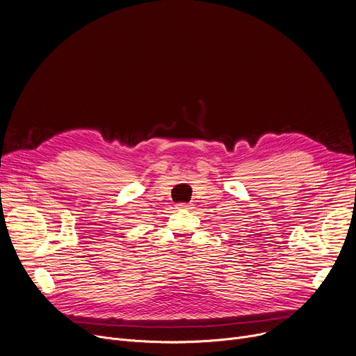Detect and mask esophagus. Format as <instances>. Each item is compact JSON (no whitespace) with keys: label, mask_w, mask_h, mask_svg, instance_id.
<instances>
[{"label":"esophagus","mask_w":356,"mask_h":356,"mask_svg":"<svg viewBox=\"0 0 356 356\" xmlns=\"http://www.w3.org/2000/svg\"><path fill=\"white\" fill-rule=\"evenodd\" d=\"M179 208H180V209H191V204H188V203H180Z\"/></svg>","instance_id":"obj_1"}]
</instances>
